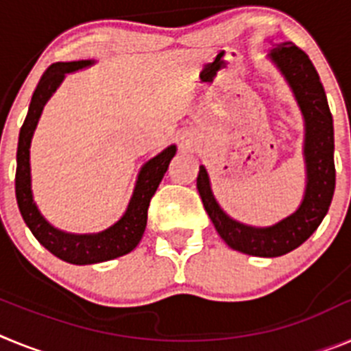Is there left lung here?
<instances>
[{"label":"left lung","instance_id":"1","mask_svg":"<svg viewBox=\"0 0 351 351\" xmlns=\"http://www.w3.org/2000/svg\"><path fill=\"white\" fill-rule=\"evenodd\" d=\"M269 58L287 77L306 121L304 156L308 167V186L302 204L278 225L255 228L234 221L219 209L204 167H200L197 178L204 207L223 241L232 250L265 258L287 255L306 243L325 218L336 188L332 114L315 64L309 56L293 43H278Z\"/></svg>","mask_w":351,"mask_h":351}]
</instances>
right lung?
<instances>
[{
	"label": "right lung",
	"instance_id": "right-lung-1",
	"mask_svg": "<svg viewBox=\"0 0 351 351\" xmlns=\"http://www.w3.org/2000/svg\"><path fill=\"white\" fill-rule=\"evenodd\" d=\"M91 61H71V63H54L45 70L36 86L33 98H31L29 110L21 126L17 145V172H15V197H17L19 210L23 214L24 221L29 226L38 243L47 247L52 255L64 262L75 265H88V263L107 262L117 258L137 247L144 235L147 225V209L153 195L156 193L161 179L165 176L170 165V160L176 154V145L167 147L163 153L149 160L138 173V181L130 200L128 210L114 226L105 232L93 235H73L64 234L52 225H49L40 210L36 209L31 195L29 178V144L33 132L36 128L38 117L45 101L51 98L56 88L64 79V73L75 71L79 68L88 66Z\"/></svg>",
	"mask_w": 351,
	"mask_h": 351
}]
</instances>
